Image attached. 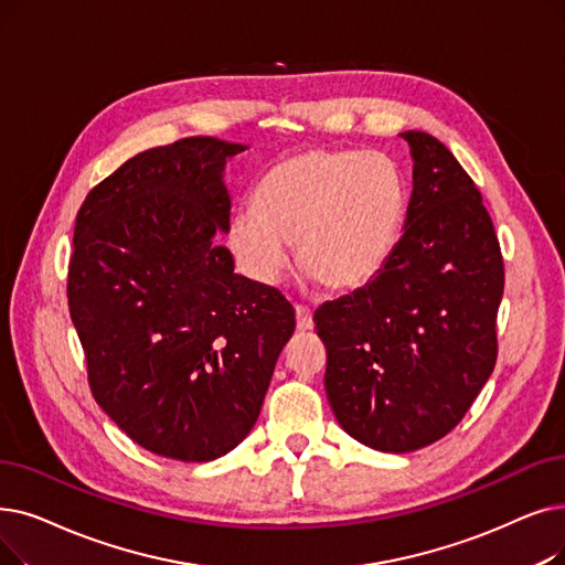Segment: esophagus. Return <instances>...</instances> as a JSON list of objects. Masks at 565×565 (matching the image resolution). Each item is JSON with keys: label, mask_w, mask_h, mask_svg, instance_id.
Masks as SVG:
<instances>
[{"label": "esophagus", "mask_w": 565, "mask_h": 565, "mask_svg": "<svg viewBox=\"0 0 565 565\" xmlns=\"http://www.w3.org/2000/svg\"><path fill=\"white\" fill-rule=\"evenodd\" d=\"M296 318H298V330H313V316H311V309L309 307H302L298 305L296 307Z\"/></svg>", "instance_id": "34e87169"}]
</instances>
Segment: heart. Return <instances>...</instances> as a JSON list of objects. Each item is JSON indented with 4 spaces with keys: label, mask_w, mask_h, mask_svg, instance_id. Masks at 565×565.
Segmentation results:
<instances>
[{
    "label": "heart",
    "mask_w": 565,
    "mask_h": 565,
    "mask_svg": "<svg viewBox=\"0 0 565 565\" xmlns=\"http://www.w3.org/2000/svg\"><path fill=\"white\" fill-rule=\"evenodd\" d=\"M408 212L404 170L390 154L311 147L260 178L254 205L233 212L228 244L254 281L275 286L298 263L330 290H355L395 256Z\"/></svg>",
    "instance_id": "obj_1"
}]
</instances>
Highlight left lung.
<instances>
[{"mask_svg":"<svg viewBox=\"0 0 565 565\" xmlns=\"http://www.w3.org/2000/svg\"><path fill=\"white\" fill-rule=\"evenodd\" d=\"M413 191L399 247L353 296L313 313L326 392L341 429L381 452L444 438L497 364L503 258L482 195L448 147L399 134Z\"/></svg>","mask_w":565,"mask_h":565,"instance_id":"1","label":"left lung"}]
</instances>
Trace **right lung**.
Listing matches in <instances>:
<instances>
[{
  "instance_id": "add662e5",
  "label": "right lung",
  "mask_w": 565,
  "mask_h": 565,
  "mask_svg": "<svg viewBox=\"0 0 565 565\" xmlns=\"http://www.w3.org/2000/svg\"><path fill=\"white\" fill-rule=\"evenodd\" d=\"M247 150L195 136L152 147L96 184L76 216L68 311L92 395L131 440L212 461L258 420L296 309L235 275L226 161Z\"/></svg>"
}]
</instances>
